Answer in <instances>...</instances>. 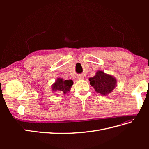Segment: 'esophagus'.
Returning <instances> with one entry per match:
<instances>
[{
	"label": "esophagus",
	"mask_w": 149,
	"mask_h": 149,
	"mask_svg": "<svg viewBox=\"0 0 149 149\" xmlns=\"http://www.w3.org/2000/svg\"><path fill=\"white\" fill-rule=\"evenodd\" d=\"M84 79V76L82 75H78L76 78V79L77 80H82Z\"/></svg>",
	"instance_id": "esophagus-1"
}]
</instances>
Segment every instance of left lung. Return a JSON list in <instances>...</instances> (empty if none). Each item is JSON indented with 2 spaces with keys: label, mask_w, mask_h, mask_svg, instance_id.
Masks as SVG:
<instances>
[{
  "label": "left lung",
  "mask_w": 149,
  "mask_h": 149,
  "mask_svg": "<svg viewBox=\"0 0 149 149\" xmlns=\"http://www.w3.org/2000/svg\"><path fill=\"white\" fill-rule=\"evenodd\" d=\"M89 81L96 93L102 96H107L117 86V79L102 70H98L94 76L89 78Z\"/></svg>",
  "instance_id": "1"
}]
</instances>
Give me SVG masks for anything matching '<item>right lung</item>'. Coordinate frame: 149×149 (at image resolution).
Masks as SVG:
<instances>
[{
	"label": "right lung",
	"mask_w": 149,
	"mask_h": 149,
	"mask_svg": "<svg viewBox=\"0 0 149 149\" xmlns=\"http://www.w3.org/2000/svg\"><path fill=\"white\" fill-rule=\"evenodd\" d=\"M73 84L72 80H65L62 78H57L55 83L52 85V91L66 94L70 91Z\"/></svg>",
	"instance_id": "1"
}]
</instances>
